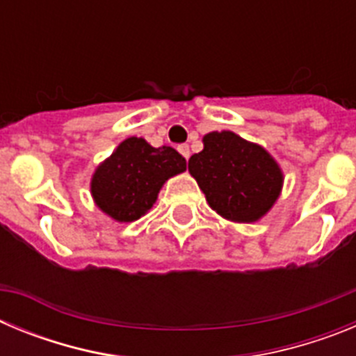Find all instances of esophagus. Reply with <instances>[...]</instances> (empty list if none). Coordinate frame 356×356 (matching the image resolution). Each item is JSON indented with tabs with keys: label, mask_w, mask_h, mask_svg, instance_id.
<instances>
[{
	"label": "esophagus",
	"mask_w": 356,
	"mask_h": 356,
	"mask_svg": "<svg viewBox=\"0 0 356 356\" xmlns=\"http://www.w3.org/2000/svg\"><path fill=\"white\" fill-rule=\"evenodd\" d=\"M178 151H180L181 155H184L185 160H187L188 156H191V149H188L187 144H181V146H178Z\"/></svg>",
	"instance_id": "34e87169"
}]
</instances>
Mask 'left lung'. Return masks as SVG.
<instances>
[{
  "label": "left lung",
  "instance_id": "obj_1",
  "mask_svg": "<svg viewBox=\"0 0 356 356\" xmlns=\"http://www.w3.org/2000/svg\"><path fill=\"white\" fill-rule=\"evenodd\" d=\"M188 172L210 209L232 222L260 221L284 187V171L275 156L229 130L203 137V149L188 159Z\"/></svg>",
  "mask_w": 356,
  "mask_h": 356
}]
</instances>
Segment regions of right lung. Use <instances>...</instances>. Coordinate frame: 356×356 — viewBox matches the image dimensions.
I'll return each mask as SVG.
<instances>
[{
  "instance_id": "obj_1",
  "label": "right lung",
  "mask_w": 356,
  "mask_h": 356,
  "mask_svg": "<svg viewBox=\"0 0 356 356\" xmlns=\"http://www.w3.org/2000/svg\"><path fill=\"white\" fill-rule=\"evenodd\" d=\"M185 169V159L171 146L153 147L143 137H128L96 168L90 196L114 221H137L155 205L163 184Z\"/></svg>"
}]
</instances>
